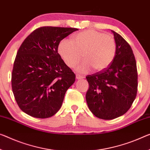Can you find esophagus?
Segmentation results:
<instances>
[{"instance_id": "34e87169", "label": "esophagus", "mask_w": 150, "mask_h": 150, "mask_svg": "<svg viewBox=\"0 0 150 150\" xmlns=\"http://www.w3.org/2000/svg\"><path fill=\"white\" fill-rule=\"evenodd\" d=\"M76 78L77 79H82V78H83V76H80V74H76Z\"/></svg>"}]
</instances>
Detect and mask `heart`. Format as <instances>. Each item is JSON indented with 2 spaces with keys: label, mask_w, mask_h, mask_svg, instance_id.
I'll use <instances>...</instances> for the list:
<instances>
[{
  "label": "heart",
  "mask_w": 150,
  "mask_h": 150,
  "mask_svg": "<svg viewBox=\"0 0 150 150\" xmlns=\"http://www.w3.org/2000/svg\"><path fill=\"white\" fill-rule=\"evenodd\" d=\"M58 52L69 67H74L82 59L84 61L77 67L78 71L87 73L94 68L102 71L115 58L116 43L110 35L95 30H86L73 37V41L64 39L59 43Z\"/></svg>",
  "instance_id": "1"
}]
</instances>
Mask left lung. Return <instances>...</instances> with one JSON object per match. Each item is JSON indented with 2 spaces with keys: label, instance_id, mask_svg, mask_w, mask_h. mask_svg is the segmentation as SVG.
I'll return each instance as SVG.
<instances>
[{
  "label": "left lung",
  "instance_id": "1",
  "mask_svg": "<svg viewBox=\"0 0 150 150\" xmlns=\"http://www.w3.org/2000/svg\"><path fill=\"white\" fill-rule=\"evenodd\" d=\"M116 54L112 63L100 72L86 77V94L91 111L99 119L110 120L130 109L137 92L136 61L129 44L114 31Z\"/></svg>",
  "mask_w": 150,
  "mask_h": 150
}]
</instances>
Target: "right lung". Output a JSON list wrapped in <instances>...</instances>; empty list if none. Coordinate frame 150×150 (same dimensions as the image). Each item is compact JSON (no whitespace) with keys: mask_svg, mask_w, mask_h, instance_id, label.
<instances>
[{"mask_svg":"<svg viewBox=\"0 0 150 150\" xmlns=\"http://www.w3.org/2000/svg\"><path fill=\"white\" fill-rule=\"evenodd\" d=\"M78 30L41 27L25 39L17 53L11 76L13 93L21 109L40 119L58 111L76 75L57 52L59 42Z\"/></svg>","mask_w":150,"mask_h":150,"instance_id":"add662e5","label":"right lung"}]
</instances>
